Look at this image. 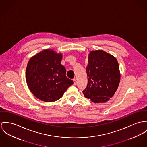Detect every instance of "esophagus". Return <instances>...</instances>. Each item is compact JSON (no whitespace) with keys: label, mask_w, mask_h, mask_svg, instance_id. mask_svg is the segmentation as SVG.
I'll list each match as a JSON object with an SVG mask.
<instances>
[{"label":"esophagus","mask_w":147,"mask_h":147,"mask_svg":"<svg viewBox=\"0 0 147 147\" xmlns=\"http://www.w3.org/2000/svg\"><path fill=\"white\" fill-rule=\"evenodd\" d=\"M73 81H74V85H76V84H77V80H76V79H73Z\"/></svg>","instance_id":"obj_1"}]
</instances>
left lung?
Instances as JSON below:
<instances>
[{
    "label": "left lung",
    "mask_w": 147,
    "mask_h": 147,
    "mask_svg": "<svg viewBox=\"0 0 147 147\" xmlns=\"http://www.w3.org/2000/svg\"><path fill=\"white\" fill-rule=\"evenodd\" d=\"M86 71L88 84L83 91L84 97L94 103L108 101L116 92L120 80L117 59L103 50L92 51Z\"/></svg>",
    "instance_id": "1"
}]
</instances>
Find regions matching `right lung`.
Segmentation results:
<instances>
[{
    "mask_svg": "<svg viewBox=\"0 0 147 147\" xmlns=\"http://www.w3.org/2000/svg\"><path fill=\"white\" fill-rule=\"evenodd\" d=\"M62 57L61 53L46 49L30 59L26 79L30 90L38 99L56 101L74 83L66 77L65 68L60 63Z\"/></svg>",
    "mask_w": 147,
    "mask_h": 147,
    "instance_id": "right-lung-1",
    "label": "right lung"
}]
</instances>
